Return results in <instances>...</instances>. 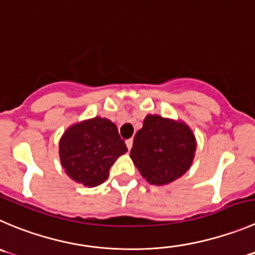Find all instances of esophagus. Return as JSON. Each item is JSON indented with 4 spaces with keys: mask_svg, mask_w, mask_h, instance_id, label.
<instances>
[{
    "mask_svg": "<svg viewBox=\"0 0 255 255\" xmlns=\"http://www.w3.org/2000/svg\"><path fill=\"white\" fill-rule=\"evenodd\" d=\"M125 142H126V146H128V149L131 150V147H132V139H128Z\"/></svg>",
    "mask_w": 255,
    "mask_h": 255,
    "instance_id": "34e87169",
    "label": "esophagus"
}]
</instances>
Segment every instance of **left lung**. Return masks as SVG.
<instances>
[{
    "label": "left lung",
    "instance_id": "8db88e82",
    "mask_svg": "<svg viewBox=\"0 0 255 255\" xmlns=\"http://www.w3.org/2000/svg\"><path fill=\"white\" fill-rule=\"evenodd\" d=\"M195 149V137L185 124L147 115L135 135L130 156L150 184L164 185L190 168Z\"/></svg>",
    "mask_w": 255,
    "mask_h": 255
}]
</instances>
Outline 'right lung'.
<instances>
[{
  "instance_id": "add662e5",
  "label": "right lung",
  "mask_w": 255,
  "mask_h": 255,
  "mask_svg": "<svg viewBox=\"0 0 255 255\" xmlns=\"http://www.w3.org/2000/svg\"><path fill=\"white\" fill-rule=\"evenodd\" d=\"M128 151L116 125L105 118L71 126L60 141V159L67 175L94 188L108 179L109 170Z\"/></svg>"
}]
</instances>
